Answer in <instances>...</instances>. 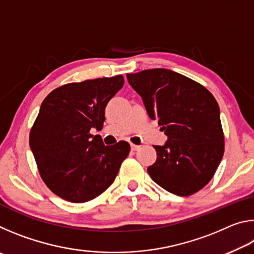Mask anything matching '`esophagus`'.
Returning <instances> with one entry per match:
<instances>
[{"label":"esophagus","mask_w":254,"mask_h":254,"mask_svg":"<svg viewBox=\"0 0 254 254\" xmlns=\"http://www.w3.org/2000/svg\"><path fill=\"white\" fill-rule=\"evenodd\" d=\"M131 149L133 150V151H137V150L140 149V145H136V144L131 143Z\"/></svg>","instance_id":"1"}]
</instances>
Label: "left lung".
<instances>
[{
    "mask_svg": "<svg viewBox=\"0 0 254 254\" xmlns=\"http://www.w3.org/2000/svg\"><path fill=\"white\" fill-rule=\"evenodd\" d=\"M151 120L168 140L153 145L157 160L148 167L154 183L178 196L200 190L224 153L220 107L204 86L166 68L127 74Z\"/></svg>",
    "mask_w": 254,
    "mask_h": 254,
    "instance_id": "1",
    "label": "left lung"
}]
</instances>
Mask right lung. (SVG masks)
<instances>
[{"label":"right lung","instance_id":"1","mask_svg":"<svg viewBox=\"0 0 254 254\" xmlns=\"http://www.w3.org/2000/svg\"><path fill=\"white\" fill-rule=\"evenodd\" d=\"M122 75L56 88L40 106L29 144L51 191L71 203H85L109 188L130 144L103 143L101 131L107 103L123 87Z\"/></svg>","mask_w":254,"mask_h":254}]
</instances>
